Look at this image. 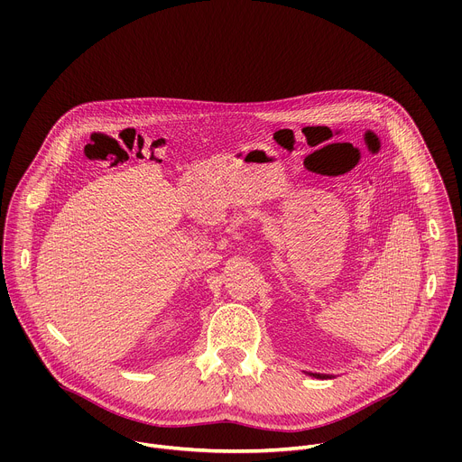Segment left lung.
Listing matches in <instances>:
<instances>
[{
  "instance_id": "left-lung-1",
  "label": "left lung",
  "mask_w": 462,
  "mask_h": 462,
  "mask_svg": "<svg viewBox=\"0 0 462 462\" xmlns=\"http://www.w3.org/2000/svg\"><path fill=\"white\" fill-rule=\"evenodd\" d=\"M309 374H310V376H316V378H328V374H319V373H318V374H316V373H309Z\"/></svg>"
}]
</instances>
